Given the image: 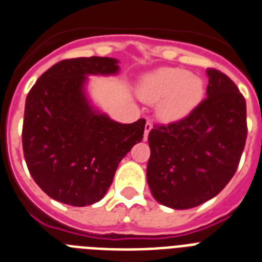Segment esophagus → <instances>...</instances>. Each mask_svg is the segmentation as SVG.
<instances>
[{
  "label": "esophagus",
  "mask_w": 262,
  "mask_h": 262,
  "mask_svg": "<svg viewBox=\"0 0 262 262\" xmlns=\"http://www.w3.org/2000/svg\"><path fill=\"white\" fill-rule=\"evenodd\" d=\"M151 129H152V123L147 122L146 126H144V135H143L144 140H147V138H148V134H150Z\"/></svg>",
  "instance_id": "obj_1"
}]
</instances>
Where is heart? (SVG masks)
I'll return each instance as SVG.
<instances>
[{
	"mask_svg": "<svg viewBox=\"0 0 262 262\" xmlns=\"http://www.w3.org/2000/svg\"><path fill=\"white\" fill-rule=\"evenodd\" d=\"M202 79L179 68H163L150 73L142 81L139 95L144 101L158 103V116L177 122L189 116L204 99Z\"/></svg>",
	"mask_w": 262,
	"mask_h": 262,
	"instance_id": "1",
	"label": "heart"
}]
</instances>
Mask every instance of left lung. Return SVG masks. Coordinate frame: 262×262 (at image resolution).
Returning a JSON list of instances; mask_svg holds the SVG:
<instances>
[{
  "label": "left lung",
  "mask_w": 262,
  "mask_h": 262,
  "mask_svg": "<svg viewBox=\"0 0 262 262\" xmlns=\"http://www.w3.org/2000/svg\"><path fill=\"white\" fill-rule=\"evenodd\" d=\"M206 73V99L189 116L148 134V187L171 209H191L217 195L233 178L245 147V97L225 73L213 68Z\"/></svg>",
  "instance_id": "8db88e82"
}]
</instances>
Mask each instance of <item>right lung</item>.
<instances>
[{"label": "right lung", "mask_w": 262, "mask_h": 262, "mask_svg": "<svg viewBox=\"0 0 262 262\" xmlns=\"http://www.w3.org/2000/svg\"><path fill=\"white\" fill-rule=\"evenodd\" d=\"M118 60H62L38 77L25 101L23 148L34 182L51 198L72 206L100 201L118 165L143 139L146 120H111L85 95L88 75H116Z\"/></svg>", "instance_id": "right-lung-1"}]
</instances>
